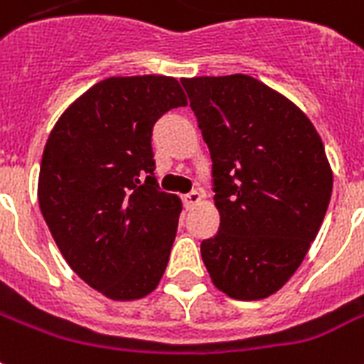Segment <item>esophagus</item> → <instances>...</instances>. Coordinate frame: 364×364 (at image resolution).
Masks as SVG:
<instances>
[{
	"instance_id": "obj_1",
	"label": "esophagus",
	"mask_w": 364,
	"mask_h": 364,
	"mask_svg": "<svg viewBox=\"0 0 364 364\" xmlns=\"http://www.w3.org/2000/svg\"><path fill=\"white\" fill-rule=\"evenodd\" d=\"M202 198L203 196H202V194H200V192L194 191V192H188V194H185V196H183V202H185L187 209H191V208H194L196 203L202 202Z\"/></svg>"
}]
</instances>
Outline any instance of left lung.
<instances>
[{"label": "left lung", "mask_w": 364, "mask_h": 364, "mask_svg": "<svg viewBox=\"0 0 364 364\" xmlns=\"http://www.w3.org/2000/svg\"><path fill=\"white\" fill-rule=\"evenodd\" d=\"M213 161L220 226L202 241L213 284L265 299L291 279L326 217L333 172L297 106L247 75L183 78Z\"/></svg>", "instance_id": "1"}]
</instances>
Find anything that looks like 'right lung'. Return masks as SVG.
Listing matches in <instances>:
<instances>
[{"label": "right lung", "instance_id": "obj_1", "mask_svg": "<svg viewBox=\"0 0 364 364\" xmlns=\"http://www.w3.org/2000/svg\"><path fill=\"white\" fill-rule=\"evenodd\" d=\"M179 106L172 76H112L61 114L44 146L41 213L70 269L108 299L146 297L168 265L181 200L159 191L151 136Z\"/></svg>", "mask_w": 364, "mask_h": 364}]
</instances>
